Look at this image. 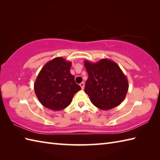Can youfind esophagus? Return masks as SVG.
I'll list each match as a JSON object with an SVG mask.
<instances>
[{"instance_id": "esophagus-1", "label": "esophagus", "mask_w": 160, "mask_h": 160, "mask_svg": "<svg viewBox=\"0 0 160 160\" xmlns=\"http://www.w3.org/2000/svg\"><path fill=\"white\" fill-rule=\"evenodd\" d=\"M80 86L82 88V89H84V82H81L80 84Z\"/></svg>"}]
</instances>
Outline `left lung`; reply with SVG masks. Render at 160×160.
Instances as JSON below:
<instances>
[{"instance_id": "8db88e82", "label": "left lung", "mask_w": 160, "mask_h": 160, "mask_svg": "<svg viewBox=\"0 0 160 160\" xmlns=\"http://www.w3.org/2000/svg\"><path fill=\"white\" fill-rule=\"evenodd\" d=\"M89 75L84 91L91 102L101 110H110L123 102L128 82L123 71L114 61L103 58L97 62L84 60Z\"/></svg>"}]
</instances>
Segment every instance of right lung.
Instances as JSON below:
<instances>
[{"mask_svg": "<svg viewBox=\"0 0 160 160\" xmlns=\"http://www.w3.org/2000/svg\"><path fill=\"white\" fill-rule=\"evenodd\" d=\"M71 62L57 57L47 62L34 83V91L44 107L53 111L64 109L71 104L81 87L70 73Z\"/></svg>", "mask_w": 160, "mask_h": 160, "instance_id": "1", "label": "right lung"}]
</instances>
